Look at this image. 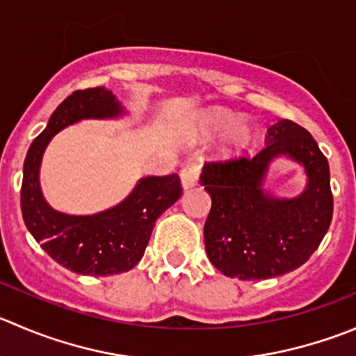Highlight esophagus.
Instances as JSON below:
<instances>
[{
  "label": "esophagus",
  "mask_w": 356,
  "mask_h": 356,
  "mask_svg": "<svg viewBox=\"0 0 356 356\" xmlns=\"http://www.w3.org/2000/svg\"><path fill=\"white\" fill-rule=\"evenodd\" d=\"M200 170H202V167H200V165H196V163L186 165V167L181 170L182 188L184 189L193 188V186H195L200 179Z\"/></svg>",
  "instance_id": "34e87169"
}]
</instances>
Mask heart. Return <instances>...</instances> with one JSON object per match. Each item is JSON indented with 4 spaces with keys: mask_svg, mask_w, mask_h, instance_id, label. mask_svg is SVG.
<instances>
[{
    "mask_svg": "<svg viewBox=\"0 0 356 356\" xmlns=\"http://www.w3.org/2000/svg\"><path fill=\"white\" fill-rule=\"evenodd\" d=\"M220 134V153L224 156H238L252 146L255 139L254 127L227 109L212 108L198 113L189 129L193 140H207Z\"/></svg>",
    "mask_w": 356,
    "mask_h": 356,
    "instance_id": "b5f03b06",
    "label": "heart"
}]
</instances>
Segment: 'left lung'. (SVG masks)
Segmentation results:
<instances>
[{
	"label": "left lung",
	"instance_id": "8db88e82",
	"mask_svg": "<svg viewBox=\"0 0 356 356\" xmlns=\"http://www.w3.org/2000/svg\"><path fill=\"white\" fill-rule=\"evenodd\" d=\"M285 156L305 168L294 199L264 188L270 163ZM200 182L212 200L203 234L210 262L229 278L266 280L298 270L318 248L332 220L329 161L312 134L291 120L268 129L254 158L205 163Z\"/></svg>",
	"mask_w": 356,
	"mask_h": 356
}]
</instances>
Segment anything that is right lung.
I'll use <instances>...</instances> for the list:
<instances>
[{
	"label": "right lung",
	"mask_w": 356,
	"mask_h": 356,
	"mask_svg": "<svg viewBox=\"0 0 356 356\" xmlns=\"http://www.w3.org/2000/svg\"><path fill=\"white\" fill-rule=\"evenodd\" d=\"M127 115L104 86L69 95L34 139L24 161L20 209L34 240L54 261L79 275L109 277L130 271L143 259L156 219L182 195L177 174L137 181L118 205L92 216H71L51 209L40 184L41 160L55 134L81 120H116Z\"/></svg>",
	"instance_id": "1"
}]
</instances>
